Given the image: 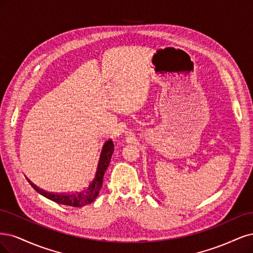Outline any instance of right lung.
I'll return each instance as SVG.
<instances>
[{
    "mask_svg": "<svg viewBox=\"0 0 253 253\" xmlns=\"http://www.w3.org/2000/svg\"><path fill=\"white\" fill-rule=\"evenodd\" d=\"M113 150H115V147H113L112 141L111 140L106 141L105 144L103 145V148L100 154V160H99V163H97V167L95 169L93 177L91 178V181L88 183L87 186H85L82 190H80L78 192L68 193V194L49 193L38 188V187L32 184L28 178L27 180L30 183L32 188L47 199H49L58 204H62V205H67L72 207H83L87 205V204L92 203L96 199L97 195H99V192L103 185L104 174L106 172V170H107V167L109 166Z\"/></svg>",
    "mask_w": 253,
    "mask_h": 253,
    "instance_id": "obj_1",
    "label": "right lung"
}]
</instances>
